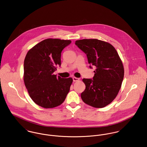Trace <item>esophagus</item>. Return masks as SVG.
Instances as JSON below:
<instances>
[{
	"label": "esophagus",
	"instance_id": "obj_1",
	"mask_svg": "<svg viewBox=\"0 0 147 147\" xmlns=\"http://www.w3.org/2000/svg\"><path fill=\"white\" fill-rule=\"evenodd\" d=\"M73 80L74 82H77V81H78L79 79V78H76V77H73Z\"/></svg>",
	"mask_w": 147,
	"mask_h": 147
}]
</instances>
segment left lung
Segmentation results:
<instances>
[{"label": "left lung", "mask_w": 147, "mask_h": 147, "mask_svg": "<svg viewBox=\"0 0 147 147\" xmlns=\"http://www.w3.org/2000/svg\"><path fill=\"white\" fill-rule=\"evenodd\" d=\"M76 45L87 55L90 65L96 67L93 79L82 80L86 89L81 93V98L90 106L104 107L113 101L121 87L124 76L122 61L109 42L83 39L77 40Z\"/></svg>", "instance_id": "1"}]
</instances>
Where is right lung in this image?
I'll use <instances>...</instances> for the list:
<instances>
[{"instance_id": "right-lung-1", "label": "right lung", "mask_w": 147, "mask_h": 147, "mask_svg": "<svg viewBox=\"0 0 147 147\" xmlns=\"http://www.w3.org/2000/svg\"><path fill=\"white\" fill-rule=\"evenodd\" d=\"M70 40L45 39L34 46L24 61L23 80L28 94L37 105L45 109L54 108L64 101L71 78H62L53 73L61 65V53Z\"/></svg>"}]
</instances>
